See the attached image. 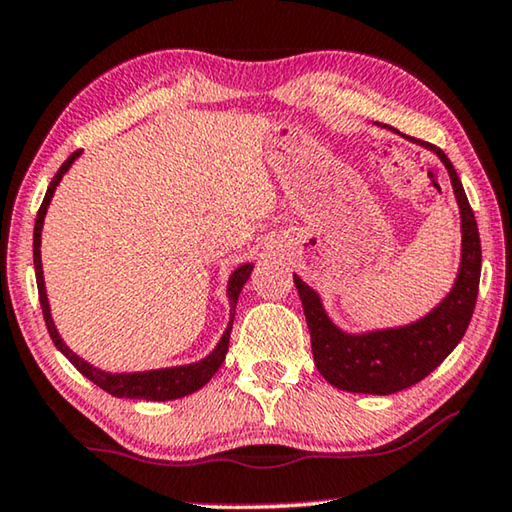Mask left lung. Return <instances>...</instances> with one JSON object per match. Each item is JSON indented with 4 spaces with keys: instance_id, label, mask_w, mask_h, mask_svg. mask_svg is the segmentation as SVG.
Returning <instances> with one entry per match:
<instances>
[{
    "instance_id": "left-lung-1",
    "label": "left lung",
    "mask_w": 512,
    "mask_h": 512,
    "mask_svg": "<svg viewBox=\"0 0 512 512\" xmlns=\"http://www.w3.org/2000/svg\"><path fill=\"white\" fill-rule=\"evenodd\" d=\"M375 126L397 133L395 128L379 124V121H375ZM402 137L438 155V160L445 164L449 183L454 189L458 216H461V259H458L452 289L427 314L400 327L366 329V332H345L343 327L336 325L329 318L320 293L293 273L311 334L316 368L329 384L348 393L391 395L422 381L461 343L465 329L470 325L476 293H479V228H476L474 212L467 203L461 178L438 146L409 135Z\"/></svg>"
}]
</instances>
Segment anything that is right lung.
Masks as SVG:
<instances>
[{
	"instance_id": "1",
	"label": "right lung",
	"mask_w": 512,
	"mask_h": 512,
	"mask_svg": "<svg viewBox=\"0 0 512 512\" xmlns=\"http://www.w3.org/2000/svg\"><path fill=\"white\" fill-rule=\"evenodd\" d=\"M83 151H76L69 155L65 160L63 167L58 169V173L51 180V185L47 187L45 201H42L40 210H38V219H36V228H33V266H36V280H38V293H40V307H42V316H45V323L49 329L51 341H54L56 348L65 354L69 363L81 372L83 377H88L92 384H97L103 391L115 395V397H126V400H151V402H169V400H180V397L192 395L210 381L216 370L221 368V363L225 361V354H228V345H230V332H232V320H235V309H237V300L239 293L244 289V284L248 282L250 273H253L255 264H241L228 277V289H225V296H228L230 302V320L225 332L221 334L219 343L214 345V350L203 357L201 361L194 363H183V366H169V368H153V370H135V372H112V370H103L94 363L85 361L79 357L69 345L63 341L58 327L54 323V316H51V307H49V298H47V287H45V271H42V255H40V246H42V228H45V216L51 205V198L56 194V187L60 185L65 173L72 169V164L81 158Z\"/></svg>"
}]
</instances>
